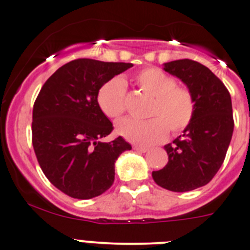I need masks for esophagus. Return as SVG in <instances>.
<instances>
[{
  "label": "esophagus",
  "instance_id": "34e87169",
  "mask_svg": "<svg viewBox=\"0 0 250 250\" xmlns=\"http://www.w3.org/2000/svg\"><path fill=\"white\" fill-rule=\"evenodd\" d=\"M133 149L137 151H141V153H146V151L149 150L148 146H133Z\"/></svg>",
  "mask_w": 250,
  "mask_h": 250
}]
</instances>
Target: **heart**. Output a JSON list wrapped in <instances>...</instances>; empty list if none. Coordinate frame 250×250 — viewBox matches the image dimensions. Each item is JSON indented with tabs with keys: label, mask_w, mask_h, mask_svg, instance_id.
<instances>
[{
	"label": "heart",
	"mask_w": 250,
	"mask_h": 250,
	"mask_svg": "<svg viewBox=\"0 0 250 250\" xmlns=\"http://www.w3.org/2000/svg\"><path fill=\"white\" fill-rule=\"evenodd\" d=\"M136 83L143 92L154 97L148 121L125 118L117 123L120 136L139 146H151L164 141L167 127L172 133H179L190 125L195 112V100L186 87L176 86L172 76L157 67L139 71ZM101 111L109 118H118L125 111V83L113 78L101 86L97 93Z\"/></svg>",
	"instance_id": "1"
}]
</instances>
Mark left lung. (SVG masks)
Masks as SVG:
<instances>
[{"label":"left lung","instance_id":"obj_1","mask_svg":"<svg viewBox=\"0 0 250 250\" xmlns=\"http://www.w3.org/2000/svg\"><path fill=\"white\" fill-rule=\"evenodd\" d=\"M163 69L190 90L195 112L183 134L164 146L167 164L151 176L167 190L186 192L208 184L225 160L234 128L232 100L222 81L200 62L174 60Z\"/></svg>","mask_w":250,"mask_h":250}]
</instances>
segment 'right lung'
<instances>
[{"instance_id": "1", "label": "right lung", "mask_w": 250, "mask_h": 250, "mask_svg": "<svg viewBox=\"0 0 250 250\" xmlns=\"http://www.w3.org/2000/svg\"><path fill=\"white\" fill-rule=\"evenodd\" d=\"M132 66L72 60L45 81L34 102V153L48 180L70 197L88 200L108 190L114 163L132 149L122 137L101 142L113 125L97 102L101 86Z\"/></svg>"}]
</instances>
